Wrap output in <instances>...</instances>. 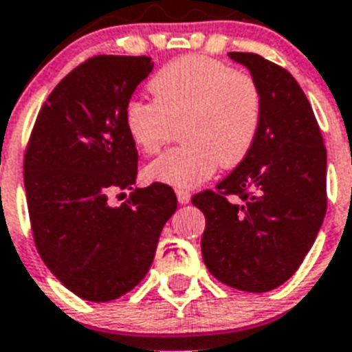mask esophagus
Instances as JSON below:
<instances>
[{"label":"esophagus","mask_w":352,"mask_h":352,"mask_svg":"<svg viewBox=\"0 0 352 352\" xmlns=\"http://www.w3.org/2000/svg\"><path fill=\"white\" fill-rule=\"evenodd\" d=\"M175 193H177V201L181 202V204H188V202H190L191 195L188 190H177Z\"/></svg>","instance_id":"esophagus-1"}]
</instances>
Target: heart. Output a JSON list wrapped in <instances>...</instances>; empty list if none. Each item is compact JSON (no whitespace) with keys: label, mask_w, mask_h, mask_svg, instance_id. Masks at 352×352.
<instances>
[{"label":"heart","mask_w":352,"mask_h":352,"mask_svg":"<svg viewBox=\"0 0 352 352\" xmlns=\"http://www.w3.org/2000/svg\"><path fill=\"white\" fill-rule=\"evenodd\" d=\"M153 101L124 108L128 137L144 155H155L177 135L184 142L148 164L151 182L191 188L219 166L233 170L248 159L262 122V94L250 74L208 56H184L151 77Z\"/></svg>","instance_id":"obj_1"}]
</instances>
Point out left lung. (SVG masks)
Masks as SVG:
<instances>
[{"label":"left lung","instance_id":"1","mask_svg":"<svg viewBox=\"0 0 352 352\" xmlns=\"http://www.w3.org/2000/svg\"><path fill=\"white\" fill-rule=\"evenodd\" d=\"M230 57L258 82V137L215 191H201L191 202L206 217L201 248L208 271L230 287L265 293L295 275L318 235L327 210V153L295 77L258 54Z\"/></svg>","mask_w":352,"mask_h":352}]
</instances>
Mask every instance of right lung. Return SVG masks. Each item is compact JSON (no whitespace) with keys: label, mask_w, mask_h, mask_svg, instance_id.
<instances>
[{"label":"right lung","mask_w":352,"mask_h":352,"mask_svg":"<svg viewBox=\"0 0 352 352\" xmlns=\"http://www.w3.org/2000/svg\"><path fill=\"white\" fill-rule=\"evenodd\" d=\"M153 63L94 56L63 77L37 113L25 150V191L37 253L82 300L108 302L150 270L161 231L177 210L168 184L135 188V144L124 108ZM131 199L110 206L113 190Z\"/></svg>","instance_id":"right-lung-1"}]
</instances>
